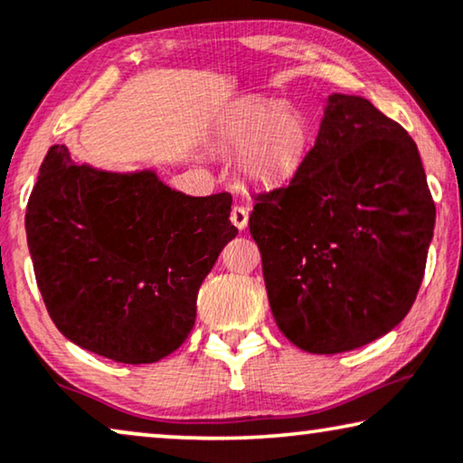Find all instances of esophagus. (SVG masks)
<instances>
[{"instance_id":"obj_1","label":"esophagus","mask_w":463,"mask_h":463,"mask_svg":"<svg viewBox=\"0 0 463 463\" xmlns=\"http://www.w3.org/2000/svg\"><path fill=\"white\" fill-rule=\"evenodd\" d=\"M230 219H232V223L236 225L240 232L246 230V225H248V209H244V206H233Z\"/></svg>"}]
</instances>
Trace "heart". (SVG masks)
Segmentation results:
<instances>
[{"label": "heart", "instance_id": "heart-1", "mask_svg": "<svg viewBox=\"0 0 463 463\" xmlns=\"http://www.w3.org/2000/svg\"><path fill=\"white\" fill-rule=\"evenodd\" d=\"M213 139L221 152L238 154L236 166L246 184L273 190L290 184L305 166L313 129L292 106L242 99L221 117Z\"/></svg>", "mask_w": 463, "mask_h": 463}]
</instances>
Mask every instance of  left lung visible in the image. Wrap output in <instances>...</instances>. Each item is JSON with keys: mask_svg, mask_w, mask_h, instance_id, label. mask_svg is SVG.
<instances>
[{"mask_svg": "<svg viewBox=\"0 0 463 463\" xmlns=\"http://www.w3.org/2000/svg\"><path fill=\"white\" fill-rule=\"evenodd\" d=\"M434 219L410 133L370 99L327 96L305 166L248 219L281 334L334 354L391 332L418 297Z\"/></svg>", "mask_w": 463, "mask_h": 463, "instance_id": "8db88e82", "label": "left lung"}]
</instances>
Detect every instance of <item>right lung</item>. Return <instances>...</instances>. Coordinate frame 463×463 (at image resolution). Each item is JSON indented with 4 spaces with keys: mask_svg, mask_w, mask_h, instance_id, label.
<instances>
[{
    "mask_svg": "<svg viewBox=\"0 0 463 463\" xmlns=\"http://www.w3.org/2000/svg\"><path fill=\"white\" fill-rule=\"evenodd\" d=\"M230 211L225 192L185 196L150 169H93L52 146L24 217L52 321L118 364L171 354L196 321L200 284L236 238Z\"/></svg>",
    "mask_w": 463,
    "mask_h": 463,
    "instance_id": "right-lung-1",
    "label": "right lung"
}]
</instances>
